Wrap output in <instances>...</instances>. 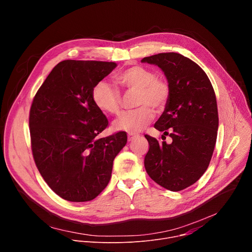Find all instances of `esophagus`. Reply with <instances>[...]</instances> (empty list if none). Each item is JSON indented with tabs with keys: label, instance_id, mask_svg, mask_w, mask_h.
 I'll list each match as a JSON object with an SVG mask.
<instances>
[{
	"label": "esophagus",
	"instance_id": "1",
	"mask_svg": "<svg viewBox=\"0 0 252 252\" xmlns=\"http://www.w3.org/2000/svg\"><path fill=\"white\" fill-rule=\"evenodd\" d=\"M136 137H138V134H135V133H132V132H128V134H127L128 141H131V140L135 139Z\"/></svg>",
	"mask_w": 252,
	"mask_h": 252
}]
</instances>
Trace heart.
<instances>
[{"label": "heart", "instance_id": "obj_1", "mask_svg": "<svg viewBox=\"0 0 252 252\" xmlns=\"http://www.w3.org/2000/svg\"><path fill=\"white\" fill-rule=\"evenodd\" d=\"M116 83L126 93H135V110L124 113L115 123L118 130L137 132L146 127L155 117L152 107L160 110L166 104L170 89L166 81L157 78L151 68L132 65L115 76ZM92 99L97 109L107 115L121 112L122 95L120 91L106 81H100L92 90Z\"/></svg>", "mask_w": 252, "mask_h": 252}]
</instances>
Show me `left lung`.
I'll return each instance as SVG.
<instances>
[{
  "mask_svg": "<svg viewBox=\"0 0 252 252\" xmlns=\"http://www.w3.org/2000/svg\"><path fill=\"white\" fill-rule=\"evenodd\" d=\"M141 63L158 65L166 77L170 94L155 127L164 135L169 128L172 138L170 143L158 142L146 134L150 150L145 167L160 187L183 190L202 176L213 154L219 129L214 90L204 70L181 54L161 53Z\"/></svg>",
  "mask_w": 252,
  "mask_h": 252,
  "instance_id": "8db88e82",
  "label": "left lung"
}]
</instances>
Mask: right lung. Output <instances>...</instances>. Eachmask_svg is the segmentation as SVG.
I'll list each match as a JSON object with an SVG mask.
<instances>
[{
	"instance_id": "obj_1",
	"label": "right lung",
	"mask_w": 252,
	"mask_h": 252,
	"mask_svg": "<svg viewBox=\"0 0 252 252\" xmlns=\"http://www.w3.org/2000/svg\"><path fill=\"white\" fill-rule=\"evenodd\" d=\"M117 67L114 62L59 63L35 94L30 111L32 157L45 182L62 198L85 202L109 184L125 131L99 138L107 126L92 90Z\"/></svg>"
}]
</instances>
